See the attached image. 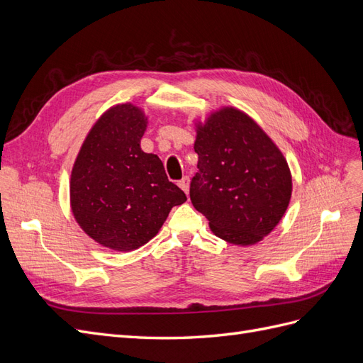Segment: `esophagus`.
Masks as SVG:
<instances>
[{
    "instance_id": "esophagus-1",
    "label": "esophagus",
    "mask_w": 363,
    "mask_h": 363,
    "mask_svg": "<svg viewBox=\"0 0 363 363\" xmlns=\"http://www.w3.org/2000/svg\"><path fill=\"white\" fill-rule=\"evenodd\" d=\"M179 186H180L182 191H183L186 195H189V177H183V179L179 182Z\"/></svg>"
}]
</instances>
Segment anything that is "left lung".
Here are the masks:
<instances>
[{
	"instance_id": "obj_1",
	"label": "left lung",
	"mask_w": 363,
	"mask_h": 363,
	"mask_svg": "<svg viewBox=\"0 0 363 363\" xmlns=\"http://www.w3.org/2000/svg\"><path fill=\"white\" fill-rule=\"evenodd\" d=\"M200 175L191 201L212 233L228 244L255 245L277 227L292 195L286 157L248 113L221 106L195 119Z\"/></svg>"
}]
</instances>
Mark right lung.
<instances>
[{
    "instance_id": "obj_1",
    "label": "right lung",
    "mask_w": 363,
    "mask_h": 363,
    "mask_svg": "<svg viewBox=\"0 0 363 363\" xmlns=\"http://www.w3.org/2000/svg\"><path fill=\"white\" fill-rule=\"evenodd\" d=\"M148 116L115 104L95 121L75 157L69 203L77 224L101 247L133 251L155 238L174 206L186 201L163 163L142 151Z\"/></svg>"
}]
</instances>
